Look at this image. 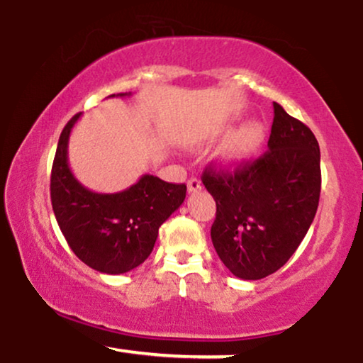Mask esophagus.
I'll use <instances>...</instances> for the list:
<instances>
[{"label":"esophagus","instance_id":"obj_1","mask_svg":"<svg viewBox=\"0 0 363 363\" xmlns=\"http://www.w3.org/2000/svg\"><path fill=\"white\" fill-rule=\"evenodd\" d=\"M186 185H188V193H196L201 190V182L199 178H190Z\"/></svg>","mask_w":363,"mask_h":363}]
</instances>
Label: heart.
Instances as JSON below:
<instances>
[{"instance_id":"b5f03b06","label":"heart","mask_w":363,"mask_h":363,"mask_svg":"<svg viewBox=\"0 0 363 363\" xmlns=\"http://www.w3.org/2000/svg\"><path fill=\"white\" fill-rule=\"evenodd\" d=\"M267 130L262 121L252 120L230 131L218 150V160L223 167L237 168L255 157L265 141Z\"/></svg>"}]
</instances>
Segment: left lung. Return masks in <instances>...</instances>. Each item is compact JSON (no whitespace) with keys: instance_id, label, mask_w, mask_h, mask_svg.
I'll return each mask as SVG.
<instances>
[{"instance_id":"obj_1","label":"left lung","mask_w":363,"mask_h":363,"mask_svg":"<svg viewBox=\"0 0 363 363\" xmlns=\"http://www.w3.org/2000/svg\"><path fill=\"white\" fill-rule=\"evenodd\" d=\"M216 203L211 242L242 280H260L289 262L318 208L320 148L312 130L274 103L268 152L233 173L206 168Z\"/></svg>"}]
</instances>
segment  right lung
<instances>
[{
    "mask_svg": "<svg viewBox=\"0 0 363 363\" xmlns=\"http://www.w3.org/2000/svg\"><path fill=\"white\" fill-rule=\"evenodd\" d=\"M118 93L113 96H130ZM82 113L68 121L58 140L51 168V205L69 248L93 270L121 275L147 260L158 228L186 196V185L141 175L135 185L116 193L88 190L68 164V141Z\"/></svg>",
    "mask_w": 363,
    "mask_h": 363,
    "instance_id": "right-lung-1",
    "label": "right lung"
}]
</instances>
